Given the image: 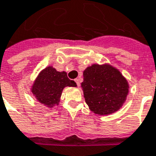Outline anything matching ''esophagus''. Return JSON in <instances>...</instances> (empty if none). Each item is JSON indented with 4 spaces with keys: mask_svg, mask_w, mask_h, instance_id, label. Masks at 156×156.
<instances>
[{
    "mask_svg": "<svg viewBox=\"0 0 156 156\" xmlns=\"http://www.w3.org/2000/svg\"><path fill=\"white\" fill-rule=\"evenodd\" d=\"M75 81H76V85L78 87H80V82H79V79H76L75 80Z\"/></svg>",
    "mask_w": 156,
    "mask_h": 156,
    "instance_id": "esophagus-1",
    "label": "esophagus"
}]
</instances>
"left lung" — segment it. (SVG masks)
Listing matches in <instances>:
<instances>
[{"mask_svg":"<svg viewBox=\"0 0 156 156\" xmlns=\"http://www.w3.org/2000/svg\"><path fill=\"white\" fill-rule=\"evenodd\" d=\"M81 88L90 111L109 115L120 109L127 99L129 84L120 71L108 63L93 64L83 72Z\"/></svg>","mask_w":156,"mask_h":156,"instance_id":"left-lung-1","label":"left lung"}]
</instances>
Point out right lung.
I'll use <instances>...</instances> for the list:
<instances>
[{
	"label": "right lung",
	"instance_id": "1",
	"mask_svg": "<svg viewBox=\"0 0 156 156\" xmlns=\"http://www.w3.org/2000/svg\"><path fill=\"white\" fill-rule=\"evenodd\" d=\"M76 87V83L67 77L66 71H57L49 66L38 73L31 85V92L37 101L48 108L59 105L63 89Z\"/></svg>",
	"mask_w": 156,
	"mask_h": 156
}]
</instances>
